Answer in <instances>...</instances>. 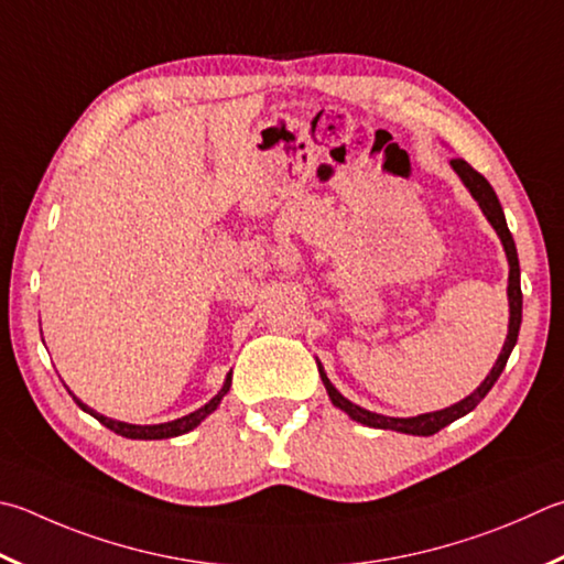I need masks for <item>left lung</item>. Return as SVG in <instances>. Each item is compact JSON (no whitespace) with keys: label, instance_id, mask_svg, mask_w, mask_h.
Listing matches in <instances>:
<instances>
[{"label":"left lung","instance_id":"8db88e82","mask_svg":"<svg viewBox=\"0 0 564 564\" xmlns=\"http://www.w3.org/2000/svg\"><path fill=\"white\" fill-rule=\"evenodd\" d=\"M452 170L456 172L458 180L464 182V187L470 192V197L478 202V207H480V212H484V217L488 219L490 227L496 229L500 243H503V251H506V259H508V313H510L503 350H500L496 365L490 367L486 380L480 382L468 397H464L460 402H456L452 406L436 409V412H426V414H419V416H384V414L370 412V409L350 402V399L337 392L335 384L327 380L323 365L317 362V370H321V380L325 384L327 397H330V402L337 409H343V412L350 416L352 422H360V424L372 426V429H389V432H399V434H412V436H432L436 432H442L444 426L456 422V419L466 416L468 412H474L480 399H484L490 392V387L498 382L500 372L506 370L508 357H510V352H513V347L518 343L520 321H523V293H520V263H518L516 241L508 231L503 207H500V202L496 197L494 187L488 184V180L484 175H478V172L470 167L466 160H458V158L452 160Z\"/></svg>","mask_w":564,"mask_h":564}]
</instances>
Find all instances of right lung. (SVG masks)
<instances>
[{"label":"right lung","instance_id":"add662e5","mask_svg":"<svg viewBox=\"0 0 564 564\" xmlns=\"http://www.w3.org/2000/svg\"><path fill=\"white\" fill-rule=\"evenodd\" d=\"M229 387H231V372L227 375V380H224L219 392L214 394L207 404L199 406L197 412H189L187 416L172 419V422H165V424H128V422H118V419H110V416L100 414V412H96V409H90L88 404L80 402V399H78L74 392H70V389H68V394L74 397V402H76L80 409H84L86 414L96 416L100 424L110 429V432H116V434L126 436V438H142V442H155V438L182 436V434L192 432V429H197V426L204 422V419H207V416L214 412V409H217V406L221 404V399H224V394L229 392Z\"/></svg>","mask_w":564,"mask_h":564}]
</instances>
